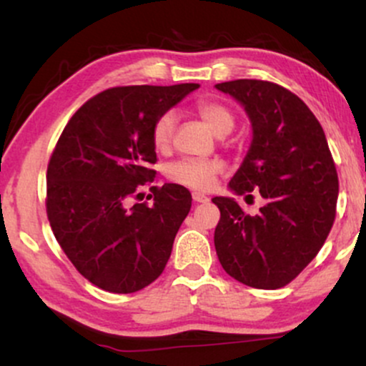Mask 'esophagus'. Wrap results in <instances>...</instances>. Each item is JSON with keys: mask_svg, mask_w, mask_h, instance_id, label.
I'll list each match as a JSON object with an SVG mask.
<instances>
[{"mask_svg": "<svg viewBox=\"0 0 366 366\" xmlns=\"http://www.w3.org/2000/svg\"><path fill=\"white\" fill-rule=\"evenodd\" d=\"M192 201H194V203H208L209 197L201 194V192H192Z\"/></svg>", "mask_w": 366, "mask_h": 366, "instance_id": "esophagus-1", "label": "esophagus"}]
</instances>
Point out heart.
Returning <instances> with one entry per match:
<instances>
[{
    "label": "heart",
    "mask_w": 366,
    "mask_h": 366,
    "mask_svg": "<svg viewBox=\"0 0 366 366\" xmlns=\"http://www.w3.org/2000/svg\"><path fill=\"white\" fill-rule=\"evenodd\" d=\"M194 110L203 119L204 124L212 129L215 136H227L234 129L236 119L234 113L217 99H201L196 103ZM175 127H177V115L175 112H165L154 120L151 129V141L157 151H167L174 141ZM222 165L217 159H197L186 158L174 163L169 170V177L182 186L192 189H208L213 186L215 177L220 174Z\"/></svg>",
    "instance_id": "obj_1"
}]
</instances>
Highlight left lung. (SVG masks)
<instances>
[{"instance_id": "8db88e82", "label": "left lung", "mask_w": 366, "mask_h": 366, "mask_svg": "<svg viewBox=\"0 0 366 366\" xmlns=\"http://www.w3.org/2000/svg\"><path fill=\"white\" fill-rule=\"evenodd\" d=\"M215 87L244 107L253 127L229 189L247 196L256 191L264 199L251 217L234 197H213L220 209L217 256L239 282L284 287L317 256L334 224L339 180L325 132L312 110L279 84L239 79Z\"/></svg>"}]
</instances>
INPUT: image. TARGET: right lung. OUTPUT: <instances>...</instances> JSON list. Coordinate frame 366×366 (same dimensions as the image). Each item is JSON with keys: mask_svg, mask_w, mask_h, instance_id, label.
Instances as JSON below:
<instances>
[{"mask_svg": "<svg viewBox=\"0 0 366 366\" xmlns=\"http://www.w3.org/2000/svg\"><path fill=\"white\" fill-rule=\"evenodd\" d=\"M197 87H112L84 103L56 142L46 174L49 225L79 274L103 291H141L165 270L191 192L165 184L149 207L132 197L157 174L148 169L154 120Z\"/></svg>", "mask_w": 366, "mask_h": 366, "instance_id": "1", "label": "right lung"}]
</instances>
